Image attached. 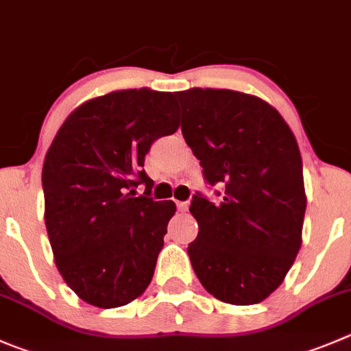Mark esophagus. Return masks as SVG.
<instances>
[{"mask_svg": "<svg viewBox=\"0 0 351 351\" xmlns=\"http://www.w3.org/2000/svg\"><path fill=\"white\" fill-rule=\"evenodd\" d=\"M188 206H189L188 202H178L179 212H186V210H188Z\"/></svg>", "mask_w": 351, "mask_h": 351, "instance_id": "obj_1", "label": "esophagus"}]
</instances>
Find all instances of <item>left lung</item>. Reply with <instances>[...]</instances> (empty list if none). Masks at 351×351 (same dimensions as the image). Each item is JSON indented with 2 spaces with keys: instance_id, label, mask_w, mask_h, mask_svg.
<instances>
[{
  "instance_id": "1",
  "label": "left lung",
  "mask_w": 351,
  "mask_h": 351,
  "mask_svg": "<svg viewBox=\"0 0 351 351\" xmlns=\"http://www.w3.org/2000/svg\"><path fill=\"white\" fill-rule=\"evenodd\" d=\"M181 131L219 202L193 195L198 236L188 255L203 288L231 305H255L285 281L302 246L303 163L276 108L231 89L176 93Z\"/></svg>"
}]
</instances>
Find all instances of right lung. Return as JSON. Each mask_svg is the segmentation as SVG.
I'll return each instance as SVG.
<instances>
[{
	"label": "right lung",
	"mask_w": 351,
	"mask_h": 351,
	"mask_svg": "<svg viewBox=\"0 0 351 351\" xmlns=\"http://www.w3.org/2000/svg\"><path fill=\"white\" fill-rule=\"evenodd\" d=\"M178 128L172 93L113 91L73 110L46 153L49 245L62 278L89 305H128L152 282L176 205L152 198L143 167L153 143Z\"/></svg>",
	"instance_id": "obj_1"
}]
</instances>
